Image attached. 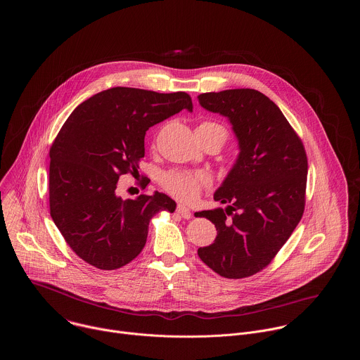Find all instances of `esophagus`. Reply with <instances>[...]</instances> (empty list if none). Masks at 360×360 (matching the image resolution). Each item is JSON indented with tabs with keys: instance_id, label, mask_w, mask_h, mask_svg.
I'll return each mask as SVG.
<instances>
[{
	"instance_id": "1",
	"label": "esophagus",
	"mask_w": 360,
	"mask_h": 360,
	"mask_svg": "<svg viewBox=\"0 0 360 360\" xmlns=\"http://www.w3.org/2000/svg\"><path fill=\"white\" fill-rule=\"evenodd\" d=\"M177 213H179L181 217H184V219H190V217L193 216L191 212H190V209L184 205L177 206Z\"/></svg>"
}]
</instances>
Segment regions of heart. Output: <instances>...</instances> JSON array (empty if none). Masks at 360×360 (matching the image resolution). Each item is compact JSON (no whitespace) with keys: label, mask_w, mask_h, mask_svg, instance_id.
Wrapping results in <instances>:
<instances>
[{"label":"heart","mask_w":360,"mask_h":360,"mask_svg":"<svg viewBox=\"0 0 360 360\" xmlns=\"http://www.w3.org/2000/svg\"><path fill=\"white\" fill-rule=\"evenodd\" d=\"M197 131H216L221 137V141L227 139V130L224 126L205 120L197 127ZM160 184L165 191H167L174 198L190 202L201 193V190L209 184V177L202 172H187V170H170L163 173Z\"/></svg>","instance_id":"heart-1"}]
</instances>
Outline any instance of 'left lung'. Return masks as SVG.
Instances as JSON below:
<instances>
[{
  "label": "left lung",
  "instance_id": "8db88e82",
  "mask_svg": "<svg viewBox=\"0 0 360 360\" xmlns=\"http://www.w3.org/2000/svg\"><path fill=\"white\" fill-rule=\"evenodd\" d=\"M198 101L229 117L240 144L234 167L213 195L229 206L198 212L217 230L198 257L221 277H250L270 264L304 214L307 151L278 106L257 90L204 93Z\"/></svg>",
  "mask_w": 360,
  "mask_h": 360
}]
</instances>
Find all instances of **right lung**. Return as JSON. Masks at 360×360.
I'll use <instances>...</instances> for the list:
<instances>
[{
  "mask_svg": "<svg viewBox=\"0 0 360 360\" xmlns=\"http://www.w3.org/2000/svg\"><path fill=\"white\" fill-rule=\"evenodd\" d=\"M193 110L187 93L160 94L113 87L80 103L50 148V213L72 251L101 270H115L143 251L151 219L176 202L166 194L116 195L122 174H139L146 131Z\"/></svg>",
  "mask_w": 360,
  "mask_h": 360,
  "instance_id": "1",
  "label": "right lung"
}]
</instances>
